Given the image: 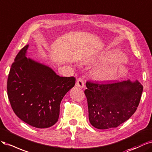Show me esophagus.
Returning <instances> with one entry per match:
<instances>
[{"mask_svg": "<svg viewBox=\"0 0 152 152\" xmlns=\"http://www.w3.org/2000/svg\"><path fill=\"white\" fill-rule=\"evenodd\" d=\"M76 86L77 87H80L81 88H83L85 87V83L81 77H79L76 81Z\"/></svg>", "mask_w": 152, "mask_h": 152, "instance_id": "1", "label": "esophagus"}]
</instances>
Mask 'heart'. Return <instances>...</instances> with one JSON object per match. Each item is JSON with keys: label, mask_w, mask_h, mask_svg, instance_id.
<instances>
[{"label": "heart", "mask_w": 152, "mask_h": 152, "mask_svg": "<svg viewBox=\"0 0 152 152\" xmlns=\"http://www.w3.org/2000/svg\"><path fill=\"white\" fill-rule=\"evenodd\" d=\"M122 58H123V54L119 50H115L100 56L90 58L88 61L89 62H104L114 63L98 66L93 71V75L97 79L110 80L123 75L126 72L125 62L124 59ZM117 61L118 62H117Z\"/></svg>", "instance_id": "1"}]
</instances>
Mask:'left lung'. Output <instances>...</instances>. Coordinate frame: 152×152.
Returning a JSON list of instances; mask_svg holds the SVG:
<instances>
[{
	"label": "left lung",
	"mask_w": 152,
	"mask_h": 152,
	"mask_svg": "<svg viewBox=\"0 0 152 152\" xmlns=\"http://www.w3.org/2000/svg\"><path fill=\"white\" fill-rule=\"evenodd\" d=\"M110 82L86 83L89 121L99 129L117 128L128 120L136 110L143 92L138 80Z\"/></svg>",
	"instance_id": "1"
}]
</instances>
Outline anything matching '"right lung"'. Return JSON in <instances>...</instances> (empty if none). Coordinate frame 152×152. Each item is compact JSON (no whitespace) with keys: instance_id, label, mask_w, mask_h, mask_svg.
<instances>
[{"instance_id":"add662e5","label":"right lung","mask_w":152,"mask_h":152,"mask_svg":"<svg viewBox=\"0 0 152 152\" xmlns=\"http://www.w3.org/2000/svg\"><path fill=\"white\" fill-rule=\"evenodd\" d=\"M29 45L19 52L7 79V95L19 119L37 128L58 121L63 97L75 86V77H61L50 67L26 57Z\"/></svg>"}]
</instances>
